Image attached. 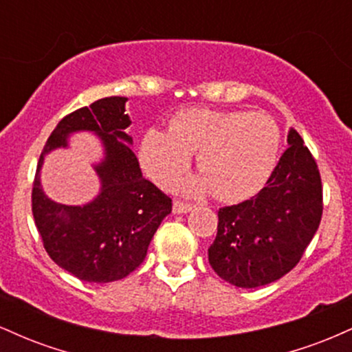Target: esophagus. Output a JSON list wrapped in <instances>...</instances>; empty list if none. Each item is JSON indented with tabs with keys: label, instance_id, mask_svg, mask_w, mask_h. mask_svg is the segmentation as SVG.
I'll list each match as a JSON object with an SVG mask.
<instances>
[{
	"label": "esophagus",
	"instance_id": "1",
	"mask_svg": "<svg viewBox=\"0 0 352 352\" xmlns=\"http://www.w3.org/2000/svg\"><path fill=\"white\" fill-rule=\"evenodd\" d=\"M190 210H192V205L190 204H185L182 200L173 201V213H187Z\"/></svg>",
	"mask_w": 352,
	"mask_h": 352
}]
</instances>
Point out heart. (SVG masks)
Returning <instances> with one entry per match:
<instances>
[{"label": "heart", "mask_w": 352, "mask_h": 352, "mask_svg": "<svg viewBox=\"0 0 352 352\" xmlns=\"http://www.w3.org/2000/svg\"><path fill=\"white\" fill-rule=\"evenodd\" d=\"M168 130L151 129L144 135L145 172L157 184L172 185L197 152V168L204 177L187 182L188 190L212 188L223 201H241L260 192L280 155V127L260 112L192 107L177 112Z\"/></svg>", "instance_id": "heart-1"}]
</instances>
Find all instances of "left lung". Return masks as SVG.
I'll use <instances>...</instances> for the list:
<instances>
[{
  "instance_id": "1",
  "label": "left lung",
  "mask_w": 352,
  "mask_h": 352,
  "mask_svg": "<svg viewBox=\"0 0 352 352\" xmlns=\"http://www.w3.org/2000/svg\"><path fill=\"white\" fill-rule=\"evenodd\" d=\"M289 147L256 197L218 210L210 266L238 288L280 280L300 263L322 215L316 160L294 129Z\"/></svg>"
}]
</instances>
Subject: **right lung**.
Wrapping results in <instances>:
<instances>
[{
  "label": "right lung",
  "instance_id": "right-lung-1",
  "mask_svg": "<svg viewBox=\"0 0 352 352\" xmlns=\"http://www.w3.org/2000/svg\"><path fill=\"white\" fill-rule=\"evenodd\" d=\"M127 98L112 96L64 116L44 145L33 182L31 205L34 223L51 260L76 278L89 283L122 280L140 266L153 233L172 212V199L142 177L125 129ZM74 130H94L107 147L98 170L103 192L84 208L56 204L42 193L38 168L43 155L65 146V135Z\"/></svg>",
  "mask_w": 352,
  "mask_h": 352
}]
</instances>
